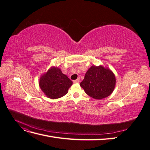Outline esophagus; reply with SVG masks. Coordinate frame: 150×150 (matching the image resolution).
<instances>
[{
  "label": "esophagus",
  "instance_id": "obj_1",
  "mask_svg": "<svg viewBox=\"0 0 150 150\" xmlns=\"http://www.w3.org/2000/svg\"><path fill=\"white\" fill-rule=\"evenodd\" d=\"M79 81H80V79H79V78H78V79H76V80H74V81H73V83H78L79 82Z\"/></svg>",
  "mask_w": 150,
  "mask_h": 150
}]
</instances>
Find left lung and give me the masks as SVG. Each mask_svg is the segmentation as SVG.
<instances>
[{
	"instance_id": "1",
	"label": "left lung",
	"mask_w": 150,
	"mask_h": 150,
	"mask_svg": "<svg viewBox=\"0 0 150 150\" xmlns=\"http://www.w3.org/2000/svg\"><path fill=\"white\" fill-rule=\"evenodd\" d=\"M116 85L113 72L102 66H93L86 72L84 79L80 83L88 96L94 99L105 98L112 93Z\"/></svg>"
}]
</instances>
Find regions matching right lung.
Returning <instances> with one entry per match:
<instances>
[{
  "mask_svg": "<svg viewBox=\"0 0 150 150\" xmlns=\"http://www.w3.org/2000/svg\"><path fill=\"white\" fill-rule=\"evenodd\" d=\"M72 84L68 77L58 67H52L40 78L39 86L43 93L51 99H57L66 95Z\"/></svg>",
  "mask_w": 150,
  "mask_h": 150,
  "instance_id": "obj_1",
  "label": "right lung"
}]
</instances>
